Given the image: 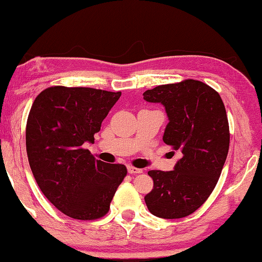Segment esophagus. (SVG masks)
Returning <instances> with one entry per match:
<instances>
[{
	"label": "esophagus",
	"mask_w": 262,
	"mask_h": 262,
	"mask_svg": "<svg viewBox=\"0 0 262 262\" xmlns=\"http://www.w3.org/2000/svg\"><path fill=\"white\" fill-rule=\"evenodd\" d=\"M127 171H128V173H140L143 171V170L138 169V168H135V166H132V165H128L127 166Z\"/></svg>",
	"instance_id": "obj_1"
}]
</instances>
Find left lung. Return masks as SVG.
I'll list each match as a JSON object with an SVG mask.
<instances>
[{
  "label": "left lung",
  "mask_w": 262,
  "mask_h": 262,
  "mask_svg": "<svg viewBox=\"0 0 262 262\" xmlns=\"http://www.w3.org/2000/svg\"><path fill=\"white\" fill-rule=\"evenodd\" d=\"M143 96L164 105L169 123L163 140L181 154L172 171L147 172L154 180L147 209L162 219L185 217L208 200L225 165L230 140L225 104L214 89L194 79L159 85Z\"/></svg>",
  "instance_id": "1"
}]
</instances>
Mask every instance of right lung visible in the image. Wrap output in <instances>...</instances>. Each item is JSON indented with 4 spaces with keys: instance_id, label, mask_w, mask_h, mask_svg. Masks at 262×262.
Segmentation results:
<instances>
[{
    "instance_id": "right-lung-1",
    "label": "right lung",
    "mask_w": 262,
    "mask_h": 262,
    "mask_svg": "<svg viewBox=\"0 0 262 262\" xmlns=\"http://www.w3.org/2000/svg\"><path fill=\"white\" fill-rule=\"evenodd\" d=\"M122 92L91 87L52 86L35 98L26 126L30 169L41 191L72 219L97 220L126 176L124 164L96 159L85 143H93L101 123Z\"/></svg>"
}]
</instances>
